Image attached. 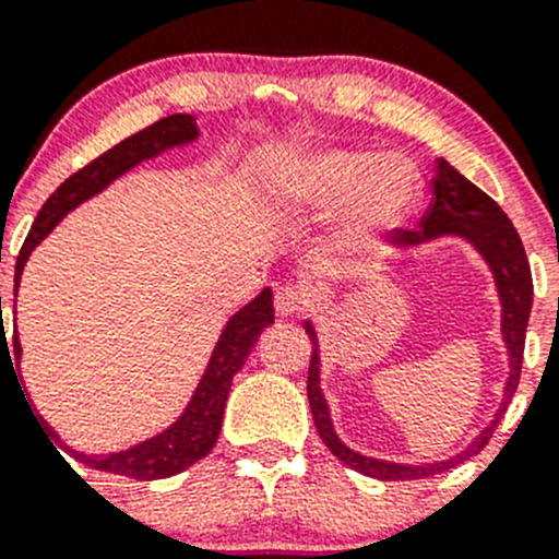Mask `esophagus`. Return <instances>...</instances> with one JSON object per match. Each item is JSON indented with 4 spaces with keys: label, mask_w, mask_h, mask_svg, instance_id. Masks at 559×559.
<instances>
[{
    "label": "esophagus",
    "mask_w": 559,
    "mask_h": 559,
    "mask_svg": "<svg viewBox=\"0 0 559 559\" xmlns=\"http://www.w3.org/2000/svg\"><path fill=\"white\" fill-rule=\"evenodd\" d=\"M308 308V295L300 289V286H281L275 292V311L278 317H297Z\"/></svg>",
    "instance_id": "1"
}]
</instances>
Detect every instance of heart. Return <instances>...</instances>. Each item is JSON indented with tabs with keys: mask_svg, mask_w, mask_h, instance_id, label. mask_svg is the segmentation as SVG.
<instances>
[{
	"mask_svg": "<svg viewBox=\"0 0 559 559\" xmlns=\"http://www.w3.org/2000/svg\"><path fill=\"white\" fill-rule=\"evenodd\" d=\"M424 182L399 155L377 158L366 150H324L286 166L273 177L270 197L284 210H346L355 240L399 229L415 213Z\"/></svg>",
	"mask_w": 559,
	"mask_h": 559,
	"instance_id": "1",
	"label": "heart"
}]
</instances>
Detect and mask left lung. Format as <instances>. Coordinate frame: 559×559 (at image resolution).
<instances>
[{
  "instance_id": "8db88e82",
  "label": "left lung",
  "mask_w": 559,
  "mask_h": 559,
  "mask_svg": "<svg viewBox=\"0 0 559 559\" xmlns=\"http://www.w3.org/2000/svg\"><path fill=\"white\" fill-rule=\"evenodd\" d=\"M431 199L429 210H426L420 229H395V240L401 246H424V242L437 240L442 235H459L464 240L473 242L480 251V257L489 262L491 273H495L497 292L502 300V335H506L508 355H511V377L506 382V399L497 409L495 420L469 442L462 453L445 459V462L435 464H393L379 462V459L360 456L352 448L335 437L333 424H330V412L324 404V395L319 390V344L317 333H313L311 322H306V333L311 338V366H308V401H311V415L317 424L319 437L324 445L330 448L335 459L346 464V467L357 469V473L368 475L377 480H415L429 478V475H440L445 469L456 467V464L467 462L469 456L480 453L486 442L495 435L497 424L506 415L508 404H511L513 393L519 388V377H522V357H524V333H527L530 308H533V275H530L527 253H524L522 237L513 229L508 215L502 213L500 204L491 197H486L478 186L459 175L448 160L437 158L435 164V180H431Z\"/></svg>"
}]
</instances>
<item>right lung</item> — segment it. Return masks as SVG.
<instances>
[{
	"mask_svg": "<svg viewBox=\"0 0 559 559\" xmlns=\"http://www.w3.org/2000/svg\"><path fill=\"white\" fill-rule=\"evenodd\" d=\"M197 135L199 130L191 114H171V117L158 119V122L139 130V133L128 135L124 142L114 144V147L108 150V153H103L100 158H95L92 164H86L84 169L70 175L68 180L48 197V202L43 204L35 224H32L29 235H26L24 246H21L19 262H15V289H19L21 273H24V264L26 259H29V253L35 251V246H40L43 237H46L70 210L79 207L81 202H86V199L95 197V193H100L108 182L117 180V177L124 175L128 169H133L135 164L155 158L158 153L177 147V144L193 142ZM273 319V292L270 289H264L257 300L248 302L242 311H237L235 317L229 319L226 330L221 333V341L215 344L213 357H210L207 362V371H204L191 404L182 412L180 420H175L164 435L153 437V440L142 442V445L128 448V451L106 453V456H86V453H75L70 451V448L68 451L73 453L81 464H86V467L100 469V473L124 475V478L135 480L171 478V475L182 473V469H188L191 464H197L199 459H204L213 451L215 440H218L221 424H224V406L226 399H229L231 377L240 371L246 357L251 355L253 344H257L259 333H262L264 328H270ZM2 352L10 357V346L4 333L0 338V357ZM13 355L15 366H19V333H13ZM10 366H13V360H10ZM48 435L57 437L53 429H48Z\"/></svg>",
	"mask_w": 559,
	"mask_h": 559,
	"instance_id": "add662e5",
	"label": "right lung"
}]
</instances>
